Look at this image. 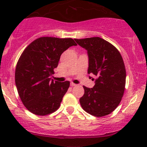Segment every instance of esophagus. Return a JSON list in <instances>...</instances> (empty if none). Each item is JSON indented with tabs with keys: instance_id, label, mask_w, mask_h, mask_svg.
<instances>
[{
	"instance_id": "esophagus-1",
	"label": "esophagus",
	"mask_w": 147,
	"mask_h": 147,
	"mask_svg": "<svg viewBox=\"0 0 147 147\" xmlns=\"http://www.w3.org/2000/svg\"><path fill=\"white\" fill-rule=\"evenodd\" d=\"M70 86H71L72 87V86H75L76 84H74V83H72H72H70Z\"/></svg>"
}]
</instances>
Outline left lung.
<instances>
[{"instance_id": "left-lung-1", "label": "left lung", "mask_w": 147, "mask_h": 147, "mask_svg": "<svg viewBox=\"0 0 147 147\" xmlns=\"http://www.w3.org/2000/svg\"><path fill=\"white\" fill-rule=\"evenodd\" d=\"M75 40L88 51V73L97 77L93 88L84 86V95L79 102L88 113L104 117L117 107L125 90L126 68L122 55L113 45L100 37Z\"/></svg>"}]
</instances>
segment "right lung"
Instances as JSON below:
<instances>
[{"label": "right lung", "mask_w": 147, "mask_h": 147, "mask_svg": "<svg viewBox=\"0 0 147 147\" xmlns=\"http://www.w3.org/2000/svg\"><path fill=\"white\" fill-rule=\"evenodd\" d=\"M77 43L71 38L40 37L23 50L15 71V83L21 102L37 115H47L59 108L70 82L52 79L61 54Z\"/></svg>", "instance_id": "right-lung-1"}]
</instances>
